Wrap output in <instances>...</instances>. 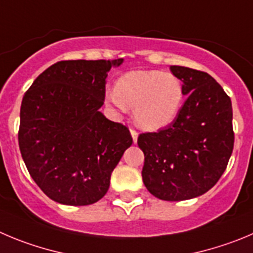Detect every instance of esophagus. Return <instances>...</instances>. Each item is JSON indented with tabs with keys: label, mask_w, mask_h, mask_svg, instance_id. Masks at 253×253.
<instances>
[{
	"label": "esophagus",
	"mask_w": 253,
	"mask_h": 253,
	"mask_svg": "<svg viewBox=\"0 0 253 253\" xmlns=\"http://www.w3.org/2000/svg\"><path fill=\"white\" fill-rule=\"evenodd\" d=\"M129 132H131V136H132V140H133V143H136V142H137L138 132L136 131L134 128H129Z\"/></svg>",
	"instance_id": "obj_1"
}]
</instances>
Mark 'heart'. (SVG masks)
I'll return each mask as SVG.
<instances>
[{"label":"heart","instance_id":"b5f03b06","mask_svg":"<svg viewBox=\"0 0 253 253\" xmlns=\"http://www.w3.org/2000/svg\"><path fill=\"white\" fill-rule=\"evenodd\" d=\"M185 97L183 84L176 75L161 71H131L106 92V101L119 112L133 108L136 124L145 129H159L171 124Z\"/></svg>","mask_w":253,"mask_h":253}]
</instances>
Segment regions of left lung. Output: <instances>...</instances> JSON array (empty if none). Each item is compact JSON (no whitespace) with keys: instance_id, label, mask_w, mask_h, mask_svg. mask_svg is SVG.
I'll use <instances>...</instances> for the list:
<instances>
[{"instance_id":"8db88e82","label":"left lung","mask_w":253,"mask_h":253,"mask_svg":"<svg viewBox=\"0 0 253 253\" xmlns=\"http://www.w3.org/2000/svg\"><path fill=\"white\" fill-rule=\"evenodd\" d=\"M187 100L169 127L138 136L142 180L155 197L183 201L204 195L221 178L232 155V103L204 71L171 66Z\"/></svg>"}]
</instances>
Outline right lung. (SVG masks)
Segmentation results:
<instances>
[{
	"mask_svg": "<svg viewBox=\"0 0 253 253\" xmlns=\"http://www.w3.org/2000/svg\"><path fill=\"white\" fill-rule=\"evenodd\" d=\"M122 61H60L23 96L21 155L37 186L58 204L86 206L101 200L132 145L128 128L100 112L108 71Z\"/></svg>",
	"mask_w": 253,
	"mask_h": 253,
	"instance_id": "obj_1",
	"label": "right lung"
}]
</instances>
